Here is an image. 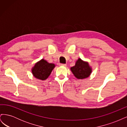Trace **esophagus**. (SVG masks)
I'll use <instances>...</instances> for the list:
<instances>
[{
  "mask_svg": "<svg viewBox=\"0 0 127 127\" xmlns=\"http://www.w3.org/2000/svg\"><path fill=\"white\" fill-rule=\"evenodd\" d=\"M59 65L60 66H63V67H66V64H59Z\"/></svg>",
  "mask_w": 127,
  "mask_h": 127,
  "instance_id": "obj_1",
  "label": "esophagus"
}]
</instances>
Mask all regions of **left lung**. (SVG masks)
<instances>
[{
	"label": "left lung",
	"instance_id": "obj_1",
	"mask_svg": "<svg viewBox=\"0 0 127 127\" xmlns=\"http://www.w3.org/2000/svg\"><path fill=\"white\" fill-rule=\"evenodd\" d=\"M70 70L77 79H83L91 75L92 68L87 61L78 58L76 61L75 66L70 68Z\"/></svg>",
	"mask_w": 127,
	"mask_h": 127
}]
</instances>
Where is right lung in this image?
Returning a JSON list of instances; mask_svg holds the SVG:
<instances>
[{
	"label": "right lung",
	"mask_w": 127,
	"mask_h": 127,
	"mask_svg": "<svg viewBox=\"0 0 127 127\" xmlns=\"http://www.w3.org/2000/svg\"><path fill=\"white\" fill-rule=\"evenodd\" d=\"M55 67V64L49 63L47 60L42 59L35 64L31 69V71L35 78L44 80L49 77Z\"/></svg>",
	"instance_id": "add662e5"
}]
</instances>
